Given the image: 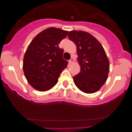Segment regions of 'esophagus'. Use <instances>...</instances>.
<instances>
[{"label":"esophagus","instance_id":"obj_1","mask_svg":"<svg viewBox=\"0 0 132 132\" xmlns=\"http://www.w3.org/2000/svg\"><path fill=\"white\" fill-rule=\"evenodd\" d=\"M74 61H75L74 59L73 58V57H71V59H70V60H69V63H70V64H72L73 62H74Z\"/></svg>","mask_w":132,"mask_h":132}]
</instances>
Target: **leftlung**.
<instances>
[{
	"mask_svg": "<svg viewBox=\"0 0 132 132\" xmlns=\"http://www.w3.org/2000/svg\"><path fill=\"white\" fill-rule=\"evenodd\" d=\"M68 38L77 46L80 71L73 77L75 84L85 93H96L105 83L109 61L104 48L93 36L82 30L68 32Z\"/></svg>",
	"mask_w": 132,
	"mask_h": 132,
	"instance_id": "left-lung-1",
	"label": "left lung"
}]
</instances>
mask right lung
Returning <instances> with one entry per match:
<instances>
[{
  "label": "right lung",
  "instance_id": "obj_1",
  "mask_svg": "<svg viewBox=\"0 0 132 132\" xmlns=\"http://www.w3.org/2000/svg\"><path fill=\"white\" fill-rule=\"evenodd\" d=\"M68 32L50 27L32 40L25 53L23 70L29 84L39 91L52 88L58 82L68 61L62 57L64 50L58 45Z\"/></svg>",
  "mask_w": 132,
  "mask_h": 132
}]
</instances>
